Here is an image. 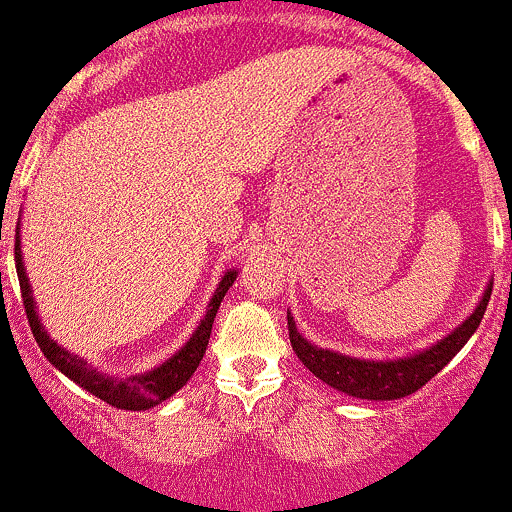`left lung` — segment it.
Wrapping results in <instances>:
<instances>
[{
    "label": "left lung",
    "instance_id": "1",
    "mask_svg": "<svg viewBox=\"0 0 512 512\" xmlns=\"http://www.w3.org/2000/svg\"><path fill=\"white\" fill-rule=\"evenodd\" d=\"M493 284L483 292V299L473 309V314L461 326H456L449 336L429 346L427 351L407 355V358L397 360H363L351 358L328 348H319L314 343L306 341L297 331L292 314L287 311V328L289 341H292L294 353L311 373L333 390L346 392L351 397L360 400H400V397L412 395L419 387L427 385L434 375L454 358L466 341L473 336L478 324H481L483 314H486L488 299H491Z\"/></svg>",
    "mask_w": 512,
    "mask_h": 512
}]
</instances>
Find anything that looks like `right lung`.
<instances>
[{"label":"right lung","mask_w":512,"mask_h":512,"mask_svg":"<svg viewBox=\"0 0 512 512\" xmlns=\"http://www.w3.org/2000/svg\"><path fill=\"white\" fill-rule=\"evenodd\" d=\"M14 260H16V274H19V287H21V301H24L26 319H29L31 331H34L36 343L48 358V363L53 368L61 370L66 378H71L75 385H80L83 390L93 392L95 397H100L107 405L117 407V410H152L159 402L169 400L174 392H179L191 375L196 373L198 363L203 360V353H206L208 338H211V328L215 321V314H218V306L223 301L225 292L233 287V282L238 279V270H230L223 274V279L218 282V289H215L211 304H208L206 316L201 319L193 336L188 338L186 346L181 348L179 353L171 355L166 363H161L159 368L149 370L144 375H129V378H110V375H102L93 365H88V360L78 358V355L68 353L66 348L58 346L51 336H48L46 328L41 326L39 314H36V301L34 294H31L29 277H26L24 260H21V238L19 228H16L14 238Z\"/></svg>","instance_id":"obj_1"}]
</instances>
